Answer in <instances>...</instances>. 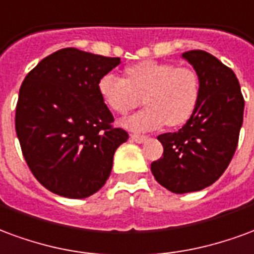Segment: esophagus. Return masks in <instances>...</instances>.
Wrapping results in <instances>:
<instances>
[{
	"label": "esophagus",
	"mask_w": 254,
	"mask_h": 254,
	"mask_svg": "<svg viewBox=\"0 0 254 254\" xmlns=\"http://www.w3.org/2000/svg\"><path fill=\"white\" fill-rule=\"evenodd\" d=\"M131 139L136 142V143H145L146 140H147V136L146 135H138V134H134L131 135Z\"/></svg>",
	"instance_id": "obj_1"
}]
</instances>
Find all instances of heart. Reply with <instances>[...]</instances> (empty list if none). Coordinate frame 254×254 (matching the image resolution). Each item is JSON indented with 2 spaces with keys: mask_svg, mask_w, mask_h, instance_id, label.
Returning <instances> with one entry per match:
<instances>
[{
  "mask_svg": "<svg viewBox=\"0 0 254 254\" xmlns=\"http://www.w3.org/2000/svg\"><path fill=\"white\" fill-rule=\"evenodd\" d=\"M97 90L107 108L119 115L135 108L143 97L146 108L122 120V126L131 131H147L165 123L169 127L184 125L197 105L200 82L190 67L143 61L126 68V79L104 74Z\"/></svg>",
  "mask_w": 254,
  "mask_h": 254,
  "instance_id": "heart-1",
  "label": "heart"
}]
</instances>
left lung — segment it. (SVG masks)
Wrapping results in <instances>:
<instances>
[{
    "label": "left lung",
    "mask_w": 254,
    "mask_h": 254,
    "mask_svg": "<svg viewBox=\"0 0 254 254\" xmlns=\"http://www.w3.org/2000/svg\"><path fill=\"white\" fill-rule=\"evenodd\" d=\"M181 58L195 68L200 96L193 114L177 132L158 136L164 146L151 173L173 193H188L214 184L230 164L244 119V97L234 71L201 50Z\"/></svg>",
    "instance_id": "left-lung-1"
}]
</instances>
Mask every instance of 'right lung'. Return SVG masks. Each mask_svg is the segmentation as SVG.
Listing matches in <instances>:
<instances>
[{
	"label": "right lung",
	"mask_w": 254,
	"mask_h": 254,
	"mask_svg": "<svg viewBox=\"0 0 254 254\" xmlns=\"http://www.w3.org/2000/svg\"><path fill=\"white\" fill-rule=\"evenodd\" d=\"M120 64L77 49H62L27 74L18 93L16 132L36 180L68 199L93 195L108 180L114 154L128 139L114 128L99 79Z\"/></svg>",
	"instance_id": "right-lung-1"
}]
</instances>
